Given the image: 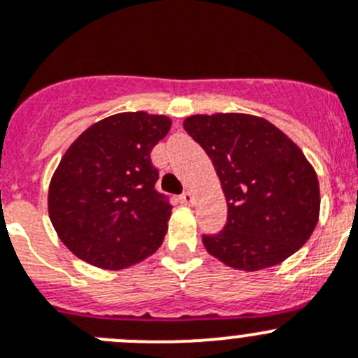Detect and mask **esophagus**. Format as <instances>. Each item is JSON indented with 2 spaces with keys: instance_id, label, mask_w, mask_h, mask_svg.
Returning <instances> with one entry per match:
<instances>
[{
  "instance_id": "1",
  "label": "esophagus",
  "mask_w": 358,
  "mask_h": 358,
  "mask_svg": "<svg viewBox=\"0 0 358 358\" xmlns=\"http://www.w3.org/2000/svg\"><path fill=\"white\" fill-rule=\"evenodd\" d=\"M180 201H182L183 205H192V203H194V194H192L191 191H185L180 196Z\"/></svg>"
}]
</instances>
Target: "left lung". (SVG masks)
Masks as SVG:
<instances>
[{"instance_id": "obj_1", "label": "left lung", "mask_w": 358, "mask_h": 358, "mask_svg": "<svg viewBox=\"0 0 358 358\" xmlns=\"http://www.w3.org/2000/svg\"><path fill=\"white\" fill-rule=\"evenodd\" d=\"M183 128L210 157L227 198L224 228L203 235L212 257L259 271L307 243L320 219V182L287 135L250 114H196Z\"/></svg>"}]
</instances>
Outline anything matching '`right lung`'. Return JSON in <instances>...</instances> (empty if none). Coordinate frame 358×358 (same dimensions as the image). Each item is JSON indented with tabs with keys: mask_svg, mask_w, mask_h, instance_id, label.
I'll return each instance as SVG.
<instances>
[{
	"mask_svg": "<svg viewBox=\"0 0 358 358\" xmlns=\"http://www.w3.org/2000/svg\"><path fill=\"white\" fill-rule=\"evenodd\" d=\"M169 128L167 115L121 112L67 148L51 176L48 212L71 253L117 271L159 250L173 207L155 191L151 150Z\"/></svg>",
	"mask_w": 358,
	"mask_h": 358,
	"instance_id": "obj_1",
	"label": "right lung"
}]
</instances>
